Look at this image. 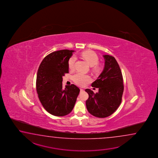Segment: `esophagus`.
Returning a JSON list of instances; mask_svg holds the SVG:
<instances>
[{
  "label": "esophagus",
  "instance_id": "34e87169",
  "mask_svg": "<svg viewBox=\"0 0 158 158\" xmlns=\"http://www.w3.org/2000/svg\"><path fill=\"white\" fill-rule=\"evenodd\" d=\"M84 89H80V91H84Z\"/></svg>",
  "mask_w": 158,
  "mask_h": 158
}]
</instances>
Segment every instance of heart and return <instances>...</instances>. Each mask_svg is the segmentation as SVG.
I'll list each match as a JSON object with an SVG mask.
<instances>
[{
  "label": "heart",
  "instance_id": "1",
  "mask_svg": "<svg viewBox=\"0 0 158 158\" xmlns=\"http://www.w3.org/2000/svg\"><path fill=\"white\" fill-rule=\"evenodd\" d=\"M81 56L90 65L93 71L95 72H98L101 71L102 67L101 65L98 63L99 57L94 51L92 50L85 51L81 53ZM76 60V57L74 56L70 57L68 60V67L71 70L74 69ZM72 79L76 84L81 86H84L91 81L89 76L83 74L81 72H78L74 74L72 77Z\"/></svg>",
  "mask_w": 158,
  "mask_h": 158
}]
</instances>
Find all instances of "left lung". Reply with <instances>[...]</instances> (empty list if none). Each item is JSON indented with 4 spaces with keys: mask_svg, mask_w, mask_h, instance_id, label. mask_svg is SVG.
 I'll return each instance as SVG.
<instances>
[{
    "mask_svg": "<svg viewBox=\"0 0 158 158\" xmlns=\"http://www.w3.org/2000/svg\"><path fill=\"white\" fill-rule=\"evenodd\" d=\"M103 71L91 84L99 89L97 93L87 89L89 94L86 101L87 111L97 118H104L112 114L119 107L124 91L123 78L120 68L115 58L104 55Z\"/></svg>",
    "mask_w": 158,
    "mask_h": 158,
    "instance_id": "left-lung-1",
    "label": "left lung"
}]
</instances>
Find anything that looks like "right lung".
Segmentation results:
<instances>
[{
    "mask_svg": "<svg viewBox=\"0 0 158 158\" xmlns=\"http://www.w3.org/2000/svg\"><path fill=\"white\" fill-rule=\"evenodd\" d=\"M74 50H62L48 54L37 72L36 90L40 103L50 114L64 116L73 109L80 89L76 85L63 87V76L69 73L68 60Z\"/></svg>",
    "mask_w": 158,
    "mask_h": 158,
    "instance_id": "right-lung-1",
    "label": "right lung"
}]
</instances>
